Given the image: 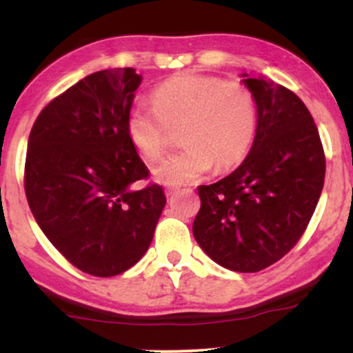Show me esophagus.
Segmentation results:
<instances>
[{"instance_id": "esophagus-1", "label": "esophagus", "mask_w": 353, "mask_h": 353, "mask_svg": "<svg viewBox=\"0 0 353 353\" xmlns=\"http://www.w3.org/2000/svg\"><path fill=\"white\" fill-rule=\"evenodd\" d=\"M176 192H177V188H165V196H168V197L174 196Z\"/></svg>"}]
</instances>
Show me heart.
<instances>
[{
	"mask_svg": "<svg viewBox=\"0 0 353 353\" xmlns=\"http://www.w3.org/2000/svg\"><path fill=\"white\" fill-rule=\"evenodd\" d=\"M151 104L137 101L125 116V134L145 161L161 156L172 129L184 149L152 168L154 181L181 185L199 181L214 163L229 169L245 156L257 131V99L237 81L182 72L157 84Z\"/></svg>",
	"mask_w": 353,
	"mask_h": 353,
	"instance_id": "obj_1",
	"label": "heart"
}]
</instances>
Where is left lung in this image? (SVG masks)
I'll use <instances>...</instances> for the list:
<instances>
[{
    "label": "left lung",
    "mask_w": 353,
    "mask_h": 353,
    "mask_svg": "<svg viewBox=\"0 0 353 353\" xmlns=\"http://www.w3.org/2000/svg\"><path fill=\"white\" fill-rule=\"evenodd\" d=\"M257 99V131L249 156L232 174L199 185L192 234L201 249L234 272H259L289 252L309 224L325 156L309 109L264 76L242 74Z\"/></svg>",
    "instance_id": "obj_1"
}]
</instances>
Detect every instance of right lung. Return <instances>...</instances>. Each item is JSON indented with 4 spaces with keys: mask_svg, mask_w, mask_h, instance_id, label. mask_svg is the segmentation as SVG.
Wrapping results in <instances>:
<instances>
[{
    "mask_svg": "<svg viewBox=\"0 0 353 353\" xmlns=\"http://www.w3.org/2000/svg\"><path fill=\"white\" fill-rule=\"evenodd\" d=\"M143 76L132 68L92 72L52 99L28 139L24 190L44 236L96 277L131 269L151 245L165 205L125 134Z\"/></svg>",
    "mask_w": 353,
    "mask_h": 353,
    "instance_id": "1",
    "label": "right lung"
}]
</instances>
